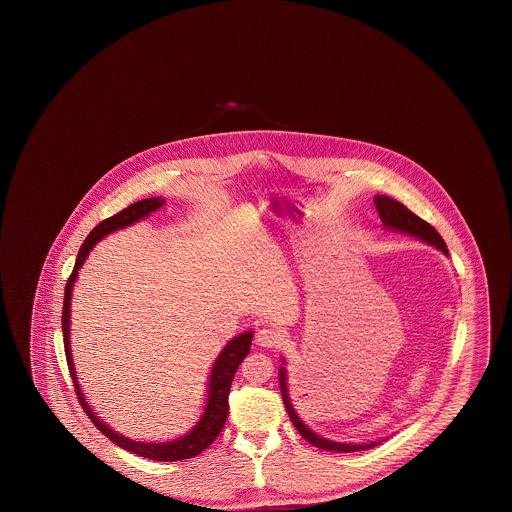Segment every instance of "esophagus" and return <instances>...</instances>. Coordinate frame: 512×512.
Here are the masks:
<instances>
[{"instance_id": "obj_1", "label": "esophagus", "mask_w": 512, "mask_h": 512, "mask_svg": "<svg viewBox=\"0 0 512 512\" xmlns=\"http://www.w3.org/2000/svg\"><path fill=\"white\" fill-rule=\"evenodd\" d=\"M255 340H257V343H259L261 347H276V345H280V343L284 341V334H282L278 328L263 326V328L257 332Z\"/></svg>"}]
</instances>
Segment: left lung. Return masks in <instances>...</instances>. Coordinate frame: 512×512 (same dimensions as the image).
I'll list each match as a JSON object with an SVG mask.
<instances>
[{"label": "left lung", "mask_w": 512, "mask_h": 512, "mask_svg": "<svg viewBox=\"0 0 512 512\" xmlns=\"http://www.w3.org/2000/svg\"><path fill=\"white\" fill-rule=\"evenodd\" d=\"M374 205H376V211L380 215V220L384 224L386 230L391 232H399V234H407L411 238H416L424 244L432 245L439 249L445 257H449V251H447V245L443 242V238L436 232V228L432 224H428L426 220L416 217L413 211H409L403 203L391 199L388 195H376L374 197ZM282 366L278 370V378H280V390H282V399H284V405H286V411L290 414V420L293 422V426L297 428V432L307 439L309 443H313L318 449H324V451H334V453H353V451H365L370 449L374 445H378L382 439H374V441H363V443H347V441H334V439L322 438L318 436L317 432H313L303 420L301 416L295 411V407L292 405V399H290V393H288V370H286V359L282 357Z\"/></svg>", "instance_id": "obj_1"}]
</instances>
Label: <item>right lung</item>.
<instances>
[{"label": "right lung", "instance_id": "obj_1", "mask_svg": "<svg viewBox=\"0 0 512 512\" xmlns=\"http://www.w3.org/2000/svg\"><path fill=\"white\" fill-rule=\"evenodd\" d=\"M163 205H165L163 197H149V199L136 201L130 207L122 209L121 213L99 222L98 226L90 232L86 242L80 245L73 274H71V278L67 280V286H65V301H63V317H61V320H63L65 355H67V363H69V370H71V376H73L74 390H76V395L80 399V405L92 418L96 428L101 430V434H105L113 443H117L119 447L130 451V453H136V455L146 457L151 461L172 463V461H184V459H192L195 455H199L219 436L220 430L226 422V416H228L230 386H232V380H234V374H236L238 366L244 361L249 349H251L253 332L251 330L242 332L240 336L232 338L222 347L219 357L215 359V363L211 366V372H209L203 413H201L199 420L195 422L194 428L188 434L172 439V441H138V439L126 438L119 432H115L107 422H103L98 414L92 411L90 403L86 401V395L80 390V382H78L76 368H74L73 351H71V301H73V290L76 278H78V270L86 263L90 251L105 236H109L117 230H122L130 224H136L138 220L147 219L151 213H155Z\"/></svg>", "mask_w": 512, "mask_h": 512}]
</instances>
